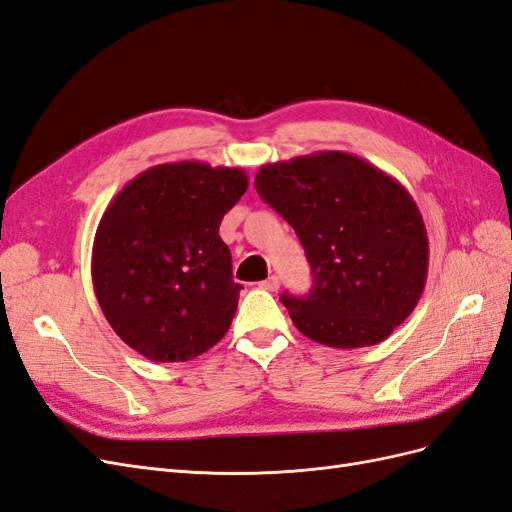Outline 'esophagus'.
Masks as SVG:
<instances>
[{"mask_svg": "<svg viewBox=\"0 0 512 512\" xmlns=\"http://www.w3.org/2000/svg\"><path fill=\"white\" fill-rule=\"evenodd\" d=\"M260 288H265V290H269V292H275L277 288H280V277H277V275H271L269 280L260 282Z\"/></svg>", "mask_w": 512, "mask_h": 512, "instance_id": "34e87169", "label": "esophagus"}]
</instances>
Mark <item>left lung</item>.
Segmentation results:
<instances>
[{
    "label": "left lung",
    "mask_w": 512,
    "mask_h": 512,
    "mask_svg": "<svg viewBox=\"0 0 512 512\" xmlns=\"http://www.w3.org/2000/svg\"><path fill=\"white\" fill-rule=\"evenodd\" d=\"M256 190L294 228L314 286L282 303L305 337L331 348L384 342L421 299L429 241L410 192L346 151L260 166Z\"/></svg>",
    "instance_id": "8db88e82"
}]
</instances>
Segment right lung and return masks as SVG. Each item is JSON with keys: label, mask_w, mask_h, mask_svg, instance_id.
<instances>
[{"label": "right lung", "mask_w": 512, "mask_h": 512, "mask_svg": "<svg viewBox=\"0 0 512 512\" xmlns=\"http://www.w3.org/2000/svg\"><path fill=\"white\" fill-rule=\"evenodd\" d=\"M247 185L243 168L170 162L136 175L106 207L91 280L108 324L145 359L190 361L226 335L243 286L218 230Z\"/></svg>", "instance_id": "right-lung-1"}]
</instances>
